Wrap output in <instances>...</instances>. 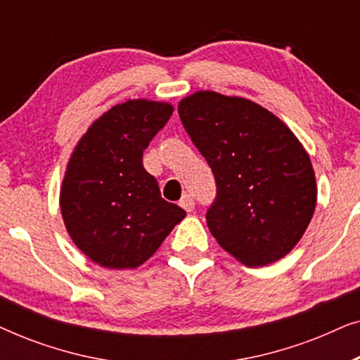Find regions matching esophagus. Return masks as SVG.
Listing matches in <instances>:
<instances>
[{
	"label": "esophagus",
	"mask_w": 360,
	"mask_h": 360,
	"mask_svg": "<svg viewBox=\"0 0 360 360\" xmlns=\"http://www.w3.org/2000/svg\"><path fill=\"white\" fill-rule=\"evenodd\" d=\"M180 206L190 213V211L195 210V200L191 198V195H184L180 200Z\"/></svg>",
	"instance_id": "obj_1"
}]
</instances>
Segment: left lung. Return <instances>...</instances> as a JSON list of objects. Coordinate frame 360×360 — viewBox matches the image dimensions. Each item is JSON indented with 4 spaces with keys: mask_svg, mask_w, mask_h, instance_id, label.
<instances>
[{
    "mask_svg": "<svg viewBox=\"0 0 360 360\" xmlns=\"http://www.w3.org/2000/svg\"><path fill=\"white\" fill-rule=\"evenodd\" d=\"M179 115L216 180L206 213L213 238L249 267L285 257L316 208V176L302 142L245 98L196 91L179 103Z\"/></svg>",
    "mask_w": 360,
    "mask_h": 360,
    "instance_id": "left-lung-1",
    "label": "left lung"
}]
</instances>
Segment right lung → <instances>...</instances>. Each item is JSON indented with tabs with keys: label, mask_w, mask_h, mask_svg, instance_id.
<instances>
[{
	"label": "right lung",
	"mask_w": 360,
	"mask_h": 360,
	"mask_svg": "<svg viewBox=\"0 0 360 360\" xmlns=\"http://www.w3.org/2000/svg\"><path fill=\"white\" fill-rule=\"evenodd\" d=\"M172 112L169 103L127 100L93 121L72 152L62 218L77 248L101 267H139L186 216L162 198L142 165V152Z\"/></svg>",
	"instance_id": "obj_1"
}]
</instances>
